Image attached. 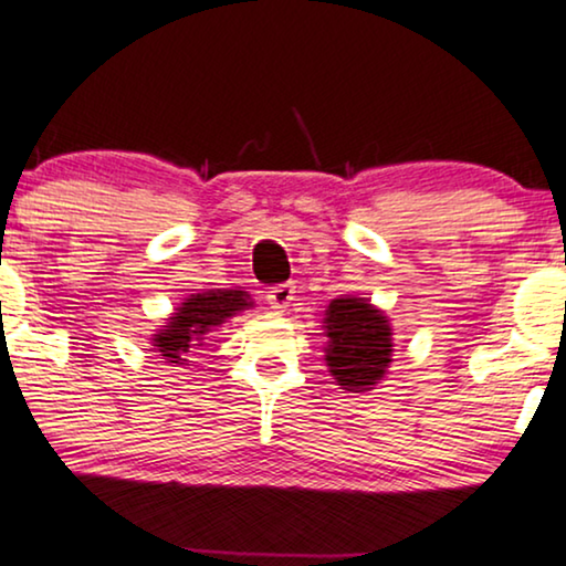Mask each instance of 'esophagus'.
I'll return each mask as SVG.
<instances>
[{"label": "esophagus", "instance_id": "1", "mask_svg": "<svg viewBox=\"0 0 566 566\" xmlns=\"http://www.w3.org/2000/svg\"><path fill=\"white\" fill-rule=\"evenodd\" d=\"M266 300H269V305H272L274 313H284V310L290 307V302L294 300V284L284 282V284L272 286V290L266 292Z\"/></svg>", "mask_w": 566, "mask_h": 566}]
</instances>
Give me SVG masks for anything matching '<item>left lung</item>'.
Returning a JSON list of instances; mask_svg holds the SVG:
<instances>
[{
    "label": "left lung",
    "instance_id": "1",
    "mask_svg": "<svg viewBox=\"0 0 566 566\" xmlns=\"http://www.w3.org/2000/svg\"><path fill=\"white\" fill-rule=\"evenodd\" d=\"M325 331L328 348L325 361L331 366L333 379L344 389H371L377 379L385 377L392 354V333L385 315L359 297L333 300L325 310Z\"/></svg>",
    "mask_w": 566,
    "mask_h": 566
}]
</instances>
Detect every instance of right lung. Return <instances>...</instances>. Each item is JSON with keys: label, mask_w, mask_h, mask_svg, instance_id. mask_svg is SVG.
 Masks as SVG:
<instances>
[{"label": "right lung", "mask_w": 566, "mask_h": 566, "mask_svg": "<svg viewBox=\"0 0 566 566\" xmlns=\"http://www.w3.org/2000/svg\"><path fill=\"white\" fill-rule=\"evenodd\" d=\"M245 307H251V302L249 294L241 290H210L192 294L187 302H181L179 313H174L169 325H164V333L154 338L156 352L169 364H185V356L195 346H200V340L214 325Z\"/></svg>", "instance_id": "right-lung-1"}]
</instances>
